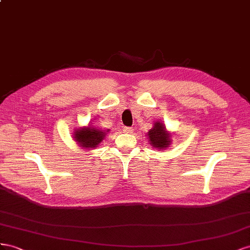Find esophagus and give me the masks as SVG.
Wrapping results in <instances>:
<instances>
[{
    "mask_svg": "<svg viewBox=\"0 0 250 250\" xmlns=\"http://www.w3.org/2000/svg\"><path fill=\"white\" fill-rule=\"evenodd\" d=\"M123 130H124L125 133H127V134H131V133H133V131H134V129H133L132 126H125Z\"/></svg>",
    "mask_w": 250,
    "mask_h": 250,
    "instance_id": "obj_1",
    "label": "esophagus"
}]
</instances>
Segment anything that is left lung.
<instances>
[{
    "instance_id": "8db88e82",
    "label": "left lung",
    "mask_w": 250,
    "mask_h": 250,
    "mask_svg": "<svg viewBox=\"0 0 250 250\" xmlns=\"http://www.w3.org/2000/svg\"><path fill=\"white\" fill-rule=\"evenodd\" d=\"M148 138L151 145L159 149L167 147L170 142L169 134L166 131V126L160 123H156L153 129L149 130Z\"/></svg>"
}]
</instances>
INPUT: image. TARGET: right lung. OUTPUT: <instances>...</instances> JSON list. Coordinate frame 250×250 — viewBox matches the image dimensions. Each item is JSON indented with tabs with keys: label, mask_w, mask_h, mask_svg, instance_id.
I'll use <instances>...</instances> for the list:
<instances>
[{
	"label": "right lung",
	"mask_w": 250,
	"mask_h": 250,
	"mask_svg": "<svg viewBox=\"0 0 250 250\" xmlns=\"http://www.w3.org/2000/svg\"><path fill=\"white\" fill-rule=\"evenodd\" d=\"M104 137V132L97 130L95 127H84L77 130L74 134V138L82 147L90 148L95 147L101 144Z\"/></svg>",
	"instance_id": "right-lung-1"
}]
</instances>
